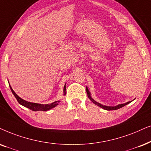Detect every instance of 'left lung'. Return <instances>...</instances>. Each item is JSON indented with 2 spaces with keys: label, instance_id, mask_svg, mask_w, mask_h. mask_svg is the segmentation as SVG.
<instances>
[{
  "label": "left lung",
  "instance_id": "8db88e82",
  "mask_svg": "<svg viewBox=\"0 0 151 151\" xmlns=\"http://www.w3.org/2000/svg\"><path fill=\"white\" fill-rule=\"evenodd\" d=\"M86 91H87V93L88 98H89V99L91 100V101H92L95 105H98V106L101 107V108H103V109H106V110H115V109H118L119 108H121V107H123V106H125V105L129 104V103H130V102H131V101L127 102V103H123V104H119L118 105H116V106H106V105H101V103H98V102L94 101V100H93L92 98H91V93H90V91H89V89H88L87 87H86Z\"/></svg>",
  "mask_w": 151,
  "mask_h": 151
}]
</instances>
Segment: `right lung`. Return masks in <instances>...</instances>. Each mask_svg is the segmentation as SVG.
Here are the masks:
<instances>
[{"label": "right lung", "mask_w": 151, "mask_h": 151, "mask_svg": "<svg viewBox=\"0 0 151 151\" xmlns=\"http://www.w3.org/2000/svg\"><path fill=\"white\" fill-rule=\"evenodd\" d=\"M9 83V82H8ZM9 87H10V89L12 91V92L14 96L16 99H17V101L19 102V104H21V105H23V106H24L25 107H27V108L31 109V110L32 111H48L49 110V109L53 108V107H56L57 105L59 104V103H60V101H55L54 102V103H50V104H39V103H31V102H28V101H25V100H23L21 99L19 96L17 94L14 92V91L12 89V88L10 86V85L9 84ZM66 84L65 85H64V95H66Z\"/></svg>", "instance_id": "obj_1"}]
</instances>
